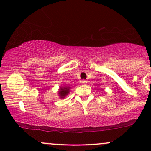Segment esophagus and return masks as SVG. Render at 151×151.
I'll use <instances>...</instances> for the list:
<instances>
[{
    "label": "esophagus",
    "mask_w": 151,
    "mask_h": 151,
    "mask_svg": "<svg viewBox=\"0 0 151 151\" xmlns=\"http://www.w3.org/2000/svg\"><path fill=\"white\" fill-rule=\"evenodd\" d=\"M87 83H88V82H87V80H82V83H83V84H86Z\"/></svg>",
    "instance_id": "obj_1"
}]
</instances>
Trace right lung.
Wrapping results in <instances>:
<instances>
[{"mask_svg": "<svg viewBox=\"0 0 151 151\" xmlns=\"http://www.w3.org/2000/svg\"><path fill=\"white\" fill-rule=\"evenodd\" d=\"M70 87L69 86H61L58 90V96L60 99H64L65 97L69 93Z\"/></svg>", "mask_w": 151, "mask_h": 151, "instance_id": "obj_1", "label": "right lung"}]
</instances>
